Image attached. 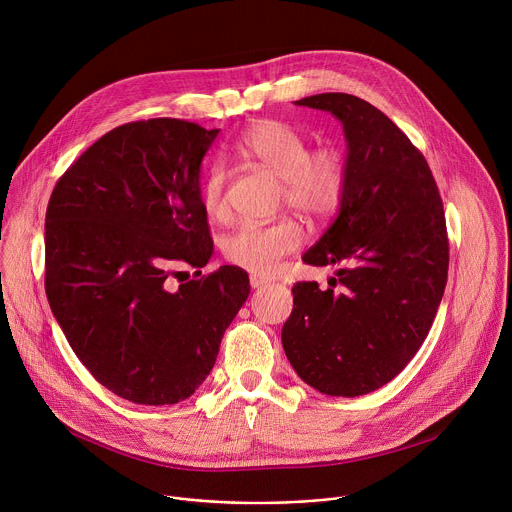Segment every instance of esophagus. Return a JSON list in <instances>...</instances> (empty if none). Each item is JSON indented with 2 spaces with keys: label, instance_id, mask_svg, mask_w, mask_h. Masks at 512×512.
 <instances>
[{
  "label": "esophagus",
  "instance_id": "obj_1",
  "mask_svg": "<svg viewBox=\"0 0 512 512\" xmlns=\"http://www.w3.org/2000/svg\"><path fill=\"white\" fill-rule=\"evenodd\" d=\"M249 281H251V287H253V289H259V287H265V285L273 283L275 277L263 275V273H251V275H249Z\"/></svg>",
  "mask_w": 512,
  "mask_h": 512
}]
</instances>
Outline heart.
<instances>
[{"label": "heart", "instance_id": "obj_1", "mask_svg": "<svg viewBox=\"0 0 512 512\" xmlns=\"http://www.w3.org/2000/svg\"><path fill=\"white\" fill-rule=\"evenodd\" d=\"M239 152L281 180V202L310 218L332 216L346 194L348 162L332 145L310 150L308 139L291 125L275 119L253 123L239 139ZM229 174L212 166L202 184V206L212 221H227ZM304 241L302 225L291 216L273 223H245L223 243L225 257L243 269L269 273Z\"/></svg>", "mask_w": 512, "mask_h": 512}]
</instances>
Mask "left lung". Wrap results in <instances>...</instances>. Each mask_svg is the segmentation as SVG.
Listing matches in <instances>:
<instances>
[{
	"instance_id": "obj_1",
	"label": "left lung",
	"mask_w": 512,
	"mask_h": 512,
	"mask_svg": "<svg viewBox=\"0 0 512 512\" xmlns=\"http://www.w3.org/2000/svg\"><path fill=\"white\" fill-rule=\"evenodd\" d=\"M296 105L342 123L348 186L334 223L302 257L342 269L328 289L291 287L281 342L316 391L367 395L407 367L440 308L450 263L444 204L421 152L377 107L346 93Z\"/></svg>"
}]
</instances>
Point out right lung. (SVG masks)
<instances>
[{"label":"right lung","instance_id":"add662e5","mask_svg":"<svg viewBox=\"0 0 512 512\" xmlns=\"http://www.w3.org/2000/svg\"><path fill=\"white\" fill-rule=\"evenodd\" d=\"M218 131L170 117L119 125L62 174L46 208L52 314L89 373L139 405L188 399L249 298L233 265L172 281L176 263L212 255L200 166Z\"/></svg>","mask_w":512,"mask_h":512}]
</instances>
